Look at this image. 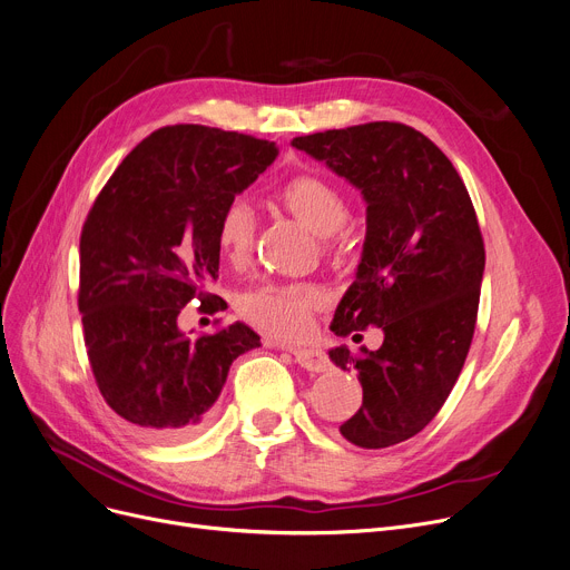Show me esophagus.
Returning a JSON list of instances; mask_svg holds the SVG:
<instances>
[{
  "instance_id": "1",
  "label": "esophagus",
  "mask_w": 570,
  "mask_h": 570,
  "mask_svg": "<svg viewBox=\"0 0 570 570\" xmlns=\"http://www.w3.org/2000/svg\"><path fill=\"white\" fill-rule=\"evenodd\" d=\"M265 344L278 346V344L272 342V340H267ZM294 361H296L303 370H308V372H326V370L331 367V363H328V358H326V354L322 352V348H294Z\"/></svg>"
}]
</instances>
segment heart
Wrapping results in <instances>:
<instances>
[{
    "label": "heart",
    "instance_id": "heart-1",
    "mask_svg": "<svg viewBox=\"0 0 570 570\" xmlns=\"http://www.w3.org/2000/svg\"><path fill=\"white\" fill-rule=\"evenodd\" d=\"M278 205L317 237H333L348 216L344 196L320 175L289 178L276 194ZM255 218L244 200H233L216 226V246L230 265H244L253 250ZM322 294L303 285H262L239 298V311L259 328L285 340H303L315 328Z\"/></svg>",
    "mask_w": 570,
    "mask_h": 570
}]
</instances>
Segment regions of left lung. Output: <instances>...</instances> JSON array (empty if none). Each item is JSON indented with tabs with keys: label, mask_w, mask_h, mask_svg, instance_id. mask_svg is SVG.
I'll return each mask as SVG.
<instances>
[{
	"label": "left lung",
	"mask_w": 570,
	"mask_h": 570,
	"mask_svg": "<svg viewBox=\"0 0 570 570\" xmlns=\"http://www.w3.org/2000/svg\"><path fill=\"white\" fill-rule=\"evenodd\" d=\"M292 146L367 205L356 278L331 331L344 337L379 326L383 344L361 354L342 344L328 358L356 370L363 385V406L340 433L365 450L397 445L441 411L472 342L487 265L472 200L443 150L402 122L328 129Z\"/></svg>",
	"instance_id": "obj_1"
}]
</instances>
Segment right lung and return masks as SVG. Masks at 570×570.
<instances>
[{"mask_svg": "<svg viewBox=\"0 0 570 570\" xmlns=\"http://www.w3.org/2000/svg\"><path fill=\"white\" fill-rule=\"evenodd\" d=\"M278 146L205 125L161 127L114 170L79 242L83 342L105 402L153 441L200 431L237 356L259 335L235 322L189 337L191 298L216 308V226ZM208 303L205 304L204 301Z\"/></svg>", "mask_w": 570, "mask_h": 570, "instance_id": "1", "label": "right lung"}]
</instances>
